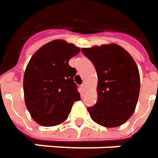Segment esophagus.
Segmentation results:
<instances>
[{
  "mask_svg": "<svg viewBox=\"0 0 158 158\" xmlns=\"http://www.w3.org/2000/svg\"><path fill=\"white\" fill-rule=\"evenodd\" d=\"M81 87V88H82V90H83V91H85V89H86V84H85V83H82Z\"/></svg>",
  "mask_w": 158,
  "mask_h": 158,
  "instance_id": "esophagus-1",
  "label": "esophagus"
}]
</instances>
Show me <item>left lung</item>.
<instances>
[{
  "label": "left lung",
  "mask_w": 158,
  "mask_h": 158,
  "mask_svg": "<svg viewBox=\"0 0 158 158\" xmlns=\"http://www.w3.org/2000/svg\"><path fill=\"white\" fill-rule=\"evenodd\" d=\"M81 52L94 64L98 76V100L88 108L90 117L104 127L121 126L133 115L138 101L137 64L125 49L114 43L81 48Z\"/></svg>",
  "instance_id": "8db88e82"
}]
</instances>
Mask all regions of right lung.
I'll return each mask as SVG.
<instances>
[{"mask_svg": "<svg viewBox=\"0 0 158 158\" xmlns=\"http://www.w3.org/2000/svg\"><path fill=\"white\" fill-rule=\"evenodd\" d=\"M80 48L54 40L35 52L23 76L25 106L35 122L52 127L66 120L74 102L80 100L74 77L77 70L69 60Z\"/></svg>", "mask_w": 158, "mask_h": 158, "instance_id": "obj_1", "label": "right lung"}]
</instances>
